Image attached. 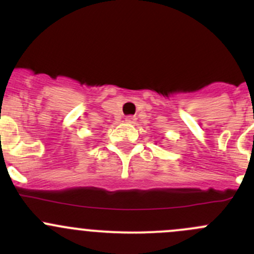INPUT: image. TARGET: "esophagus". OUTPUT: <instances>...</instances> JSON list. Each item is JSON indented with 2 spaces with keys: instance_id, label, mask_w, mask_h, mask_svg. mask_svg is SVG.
Segmentation results:
<instances>
[{
  "instance_id": "34e87169",
  "label": "esophagus",
  "mask_w": 254,
  "mask_h": 254,
  "mask_svg": "<svg viewBox=\"0 0 254 254\" xmlns=\"http://www.w3.org/2000/svg\"><path fill=\"white\" fill-rule=\"evenodd\" d=\"M135 122H136V118H135L134 115H127V117L125 118V123H127V124H134Z\"/></svg>"
}]
</instances>
